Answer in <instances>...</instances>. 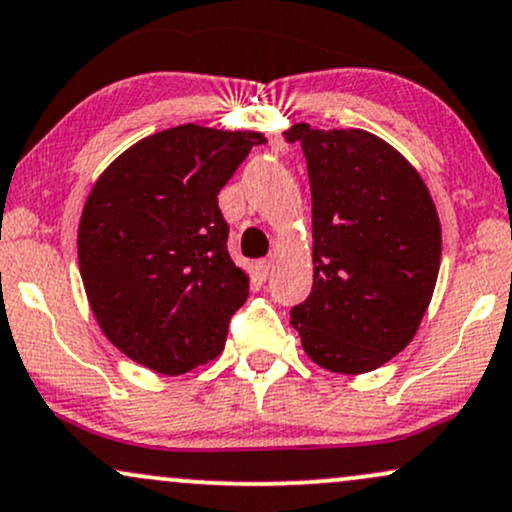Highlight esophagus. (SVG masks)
<instances>
[{
	"instance_id": "obj_1",
	"label": "esophagus",
	"mask_w": 512,
	"mask_h": 512,
	"mask_svg": "<svg viewBox=\"0 0 512 512\" xmlns=\"http://www.w3.org/2000/svg\"><path fill=\"white\" fill-rule=\"evenodd\" d=\"M255 274L260 281H267L269 274H272V260H260L255 262Z\"/></svg>"
}]
</instances>
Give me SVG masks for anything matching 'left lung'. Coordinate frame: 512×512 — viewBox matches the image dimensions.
<instances>
[{
    "mask_svg": "<svg viewBox=\"0 0 512 512\" xmlns=\"http://www.w3.org/2000/svg\"><path fill=\"white\" fill-rule=\"evenodd\" d=\"M312 190L315 279L291 310L305 353L338 374L372 372L415 336L441 264V224L408 159L360 128L295 123Z\"/></svg>",
    "mask_w": 512,
    "mask_h": 512,
    "instance_id": "1",
    "label": "left lung"
}]
</instances>
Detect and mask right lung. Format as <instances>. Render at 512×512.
I'll list each match as a JSON object with an SVG mask.
<instances>
[{"label":"right lung","instance_id":"add662e5","mask_svg":"<svg viewBox=\"0 0 512 512\" xmlns=\"http://www.w3.org/2000/svg\"><path fill=\"white\" fill-rule=\"evenodd\" d=\"M267 138L186 126L128 147L85 200L78 264L104 336L138 365L183 374L224 350L248 298L219 190Z\"/></svg>","mask_w":512,"mask_h":512}]
</instances>
